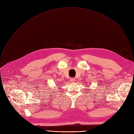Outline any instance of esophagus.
<instances>
[{
  "instance_id": "1",
  "label": "esophagus",
  "mask_w": 134,
  "mask_h": 134,
  "mask_svg": "<svg viewBox=\"0 0 134 134\" xmlns=\"http://www.w3.org/2000/svg\"><path fill=\"white\" fill-rule=\"evenodd\" d=\"M75 79L74 78H71L70 79V82L71 83H74L75 82Z\"/></svg>"
}]
</instances>
